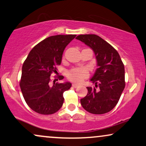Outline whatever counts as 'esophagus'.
<instances>
[{
  "label": "esophagus",
  "instance_id": "1",
  "mask_svg": "<svg viewBox=\"0 0 146 146\" xmlns=\"http://www.w3.org/2000/svg\"><path fill=\"white\" fill-rule=\"evenodd\" d=\"M72 86H73V88H78L79 86V85L77 84H72Z\"/></svg>",
  "mask_w": 146,
  "mask_h": 146
}]
</instances>
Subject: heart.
Here are the masks:
<instances>
[{"mask_svg":"<svg viewBox=\"0 0 146 146\" xmlns=\"http://www.w3.org/2000/svg\"><path fill=\"white\" fill-rule=\"evenodd\" d=\"M88 76V71L84 68H74L70 70L67 73V77L72 82L80 83Z\"/></svg>","mask_w":146,"mask_h":146,"instance_id":"1","label":"heart"}]
</instances>
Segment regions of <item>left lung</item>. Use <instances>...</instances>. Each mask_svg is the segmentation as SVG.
<instances>
[{"mask_svg":"<svg viewBox=\"0 0 146 146\" xmlns=\"http://www.w3.org/2000/svg\"><path fill=\"white\" fill-rule=\"evenodd\" d=\"M76 38L94 51L98 66L90 79L95 87H87L81 104L91 113H108L117 105L125 87L123 62L118 52L98 35H80Z\"/></svg>","mask_w":146,"mask_h":146,"instance_id":"obj_1","label":"left lung"}]
</instances>
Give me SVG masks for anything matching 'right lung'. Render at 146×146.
Returning a JSON list of instances; mask_svg holds the SVG:
<instances>
[{"label": "right lung", "mask_w": 146, "mask_h": 146, "mask_svg": "<svg viewBox=\"0 0 146 146\" xmlns=\"http://www.w3.org/2000/svg\"><path fill=\"white\" fill-rule=\"evenodd\" d=\"M75 35H55L38 43L24 61L20 82L26 103L36 113L50 115L58 111L64 102L63 93L71 87L70 82L50 86V75L56 72L63 52ZM64 77L60 75L58 79Z\"/></svg>", "instance_id": "add662e5"}]
</instances>
